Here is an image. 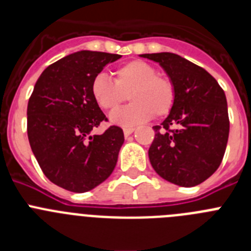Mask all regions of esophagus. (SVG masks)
I'll return each mask as SVG.
<instances>
[{
  "instance_id": "obj_1",
  "label": "esophagus",
  "mask_w": 251,
  "mask_h": 251,
  "mask_svg": "<svg viewBox=\"0 0 251 251\" xmlns=\"http://www.w3.org/2000/svg\"><path fill=\"white\" fill-rule=\"evenodd\" d=\"M133 132H134V128H124V129H123V133H124V136H126V137L130 136Z\"/></svg>"
}]
</instances>
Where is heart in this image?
I'll return each mask as SVG.
<instances>
[{"label": "heart", "instance_id": "b5f03b06", "mask_svg": "<svg viewBox=\"0 0 251 251\" xmlns=\"http://www.w3.org/2000/svg\"><path fill=\"white\" fill-rule=\"evenodd\" d=\"M114 81L98 74L90 83V93L99 108L113 110L129 97L132 104L109 115L113 124L133 127L153 117L170 114L176 100V89L167 75L157 74L156 68L142 60H133L114 72Z\"/></svg>", "mask_w": 251, "mask_h": 251}]
</instances>
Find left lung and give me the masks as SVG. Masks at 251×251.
<instances>
[{"mask_svg": "<svg viewBox=\"0 0 251 251\" xmlns=\"http://www.w3.org/2000/svg\"><path fill=\"white\" fill-rule=\"evenodd\" d=\"M139 56L158 63L176 89L172 110L161 126L153 127L156 136L148 151L151 165L168 182L182 187L200 185L219 168L227 145L225 93L205 69L179 55Z\"/></svg>", "mask_w": 251, "mask_h": 251, "instance_id": "left-lung-1", "label": "left lung"}]
</instances>
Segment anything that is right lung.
I'll return each instance as SVG.
<instances>
[{
	"instance_id": "add662e5",
	"label": "right lung",
	"mask_w": 251,
	"mask_h": 251,
	"mask_svg": "<svg viewBox=\"0 0 251 251\" xmlns=\"http://www.w3.org/2000/svg\"><path fill=\"white\" fill-rule=\"evenodd\" d=\"M118 54L81 50L51 64L35 84L27 104V136L40 167L51 182L86 192L112 175L124 142L112 126L92 136L105 115L90 93V83Z\"/></svg>"
}]
</instances>
